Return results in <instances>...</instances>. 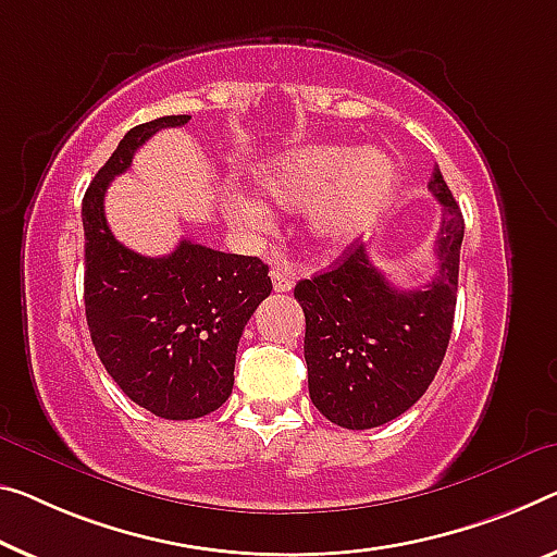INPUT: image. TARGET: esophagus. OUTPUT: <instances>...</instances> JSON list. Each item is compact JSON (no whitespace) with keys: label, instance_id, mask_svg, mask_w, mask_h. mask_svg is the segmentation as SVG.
<instances>
[{"label":"esophagus","instance_id":"esophagus-1","mask_svg":"<svg viewBox=\"0 0 557 557\" xmlns=\"http://www.w3.org/2000/svg\"><path fill=\"white\" fill-rule=\"evenodd\" d=\"M271 281H273V290H278V294H286V290L294 288V273H290L286 267L273 269Z\"/></svg>","mask_w":557,"mask_h":557}]
</instances>
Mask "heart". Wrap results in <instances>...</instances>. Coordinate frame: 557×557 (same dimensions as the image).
<instances>
[{
	"label": "heart",
	"instance_id": "b5f03b06",
	"mask_svg": "<svg viewBox=\"0 0 557 557\" xmlns=\"http://www.w3.org/2000/svg\"><path fill=\"white\" fill-rule=\"evenodd\" d=\"M259 191L284 211H306L308 236L338 249L371 231L398 191V164L383 149L346 144H308L288 149L256 169ZM228 219L244 228H263L269 211L246 194L231 196Z\"/></svg>",
	"mask_w": 557,
	"mask_h": 557
}]
</instances>
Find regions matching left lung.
Segmentation results:
<instances>
[{
    "label": "left lung",
    "instance_id": "obj_1",
    "mask_svg": "<svg viewBox=\"0 0 557 557\" xmlns=\"http://www.w3.org/2000/svg\"><path fill=\"white\" fill-rule=\"evenodd\" d=\"M428 189L443 203L435 238L441 263L431 284L400 290L373 267L363 246L350 244L336 267L294 288L306 315L308 393L331 423L348 431L406 413L446 356L466 224L438 166Z\"/></svg>",
    "mask_w": 557,
    "mask_h": 557
}]
</instances>
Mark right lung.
<instances>
[{
  "label": "right lung",
  "instance_id": "1",
  "mask_svg": "<svg viewBox=\"0 0 557 557\" xmlns=\"http://www.w3.org/2000/svg\"><path fill=\"white\" fill-rule=\"evenodd\" d=\"M189 114L134 126L94 176L82 201L84 306L91 344L116 386L166 421H191L226 404L246 321L271 294L256 256L213 251L189 238L169 256H141L116 242L104 216L111 178L136 149Z\"/></svg>",
  "mask_w": 557,
  "mask_h": 557
}]
</instances>
